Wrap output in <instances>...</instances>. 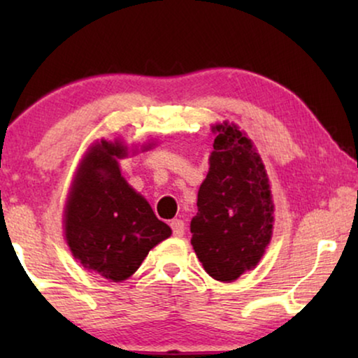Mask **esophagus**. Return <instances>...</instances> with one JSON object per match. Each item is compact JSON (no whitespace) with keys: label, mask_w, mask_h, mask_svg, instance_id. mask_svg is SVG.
I'll use <instances>...</instances> for the list:
<instances>
[{"label":"esophagus","mask_w":358,"mask_h":358,"mask_svg":"<svg viewBox=\"0 0 358 358\" xmlns=\"http://www.w3.org/2000/svg\"><path fill=\"white\" fill-rule=\"evenodd\" d=\"M171 229H173V234L176 238H180L184 234L185 224H184L182 220H179V218L171 220Z\"/></svg>","instance_id":"esophagus-1"}]
</instances>
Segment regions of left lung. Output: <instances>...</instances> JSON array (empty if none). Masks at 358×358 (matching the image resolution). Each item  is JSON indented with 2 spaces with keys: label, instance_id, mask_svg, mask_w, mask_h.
Returning a JSON list of instances; mask_svg holds the SVG:
<instances>
[{
  "label": "left lung",
  "instance_id": "left-lung-1",
  "mask_svg": "<svg viewBox=\"0 0 358 358\" xmlns=\"http://www.w3.org/2000/svg\"><path fill=\"white\" fill-rule=\"evenodd\" d=\"M213 130L217 138L190 222V243L210 277L233 282L261 261L272 236L273 205L251 140L227 122Z\"/></svg>",
  "mask_w": 358,
  "mask_h": 358
}]
</instances>
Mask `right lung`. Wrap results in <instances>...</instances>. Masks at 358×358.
I'll use <instances>...</instances> for the list:
<instances>
[{
	"label": "right lung",
	"mask_w": 358,
	"mask_h": 358,
	"mask_svg": "<svg viewBox=\"0 0 358 358\" xmlns=\"http://www.w3.org/2000/svg\"><path fill=\"white\" fill-rule=\"evenodd\" d=\"M120 143L101 140L87 151L66 203L65 234L73 256L109 280L129 278L150 249L171 236L150 203L120 176Z\"/></svg>",
	"instance_id": "add662e5"
}]
</instances>
